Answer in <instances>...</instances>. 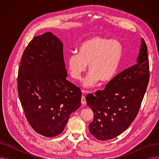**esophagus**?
<instances>
[{"label":"esophagus","instance_id":"1","mask_svg":"<svg viewBox=\"0 0 159 159\" xmlns=\"http://www.w3.org/2000/svg\"><path fill=\"white\" fill-rule=\"evenodd\" d=\"M81 102L83 105H86V98L84 96H82L81 97Z\"/></svg>","mask_w":159,"mask_h":159}]
</instances>
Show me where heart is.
Returning a JSON list of instances; mask_svg holds the SVG:
<instances>
[{
    "mask_svg": "<svg viewBox=\"0 0 159 159\" xmlns=\"http://www.w3.org/2000/svg\"><path fill=\"white\" fill-rule=\"evenodd\" d=\"M123 53L120 41L98 35L91 37L81 43L78 53H72L67 58V68L72 78L80 80L88 65L89 72L83 81V86L90 88L100 80L108 83L115 79Z\"/></svg>",
    "mask_w": 159,
    "mask_h": 159,
    "instance_id": "b5f03b06",
    "label": "heart"
}]
</instances>
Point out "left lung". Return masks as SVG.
<instances>
[{"label": "left lung", "instance_id": "8db88e82", "mask_svg": "<svg viewBox=\"0 0 159 159\" xmlns=\"http://www.w3.org/2000/svg\"><path fill=\"white\" fill-rule=\"evenodd\" d=\"M147 46L141 39L137 64L119 73L104 90L86 97L93 120L90 133L101 140L111 139L124 131L135 120L148 84Z\"/></svg>", "mask_w": 159, "mask_h": 159}]
</instances>
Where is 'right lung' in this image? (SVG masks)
I'll return each instance as SVG.
<instances>
[{"mask_svg": "<svg viewBox=\"0 0 159 159\" xmlns=\"http://www.w3.org/2000/svg\"><path fill=\"white\" fill-rule=\"evenodd\" d=\"M67 76L61 40L51 32L33 38L21 58L18 94L30 126L44 137L62 133L81 105L80 89Z\"/></svg>", "mask_w": 159, "mask_h": 159, "instance_id": "1", "label": "right lung"}]
</instances>
